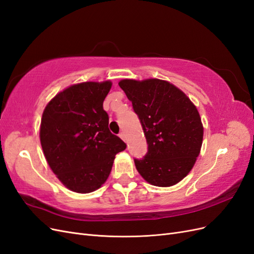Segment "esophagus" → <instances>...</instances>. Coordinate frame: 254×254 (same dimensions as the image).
Returning a JSON list of instances; mask_svg holds the SVG:
<instances>
[{
    "mask_svg": "<svg viewBox=\"0 0 254 254\" xmlns=\"http://www.w3.org/2000/svg\"><path fill=\"white\" fill-rule=\"evenodd\" d=\"M119 135H120V137H121L123 141H126V137H125V133L124 132H121Z\"/></svg>",
    "mask_w": 254,
    "mask_h": 254,
    "instance_id": "esophagus-1",
    "label": "esophagus"
}]
</instances>
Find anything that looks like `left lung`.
Wrapping results in <instances>:
<instances>
[{
	"label": "left lung",
	"mask_w": 254,
	"mask_h": 254,
	"mask_svg": "<svg viewBox=\"0 0 254 254\" xmlns=\"http://www.w3.org/2000/svg\"><path fill=\"white\" fill-rule=\"evenodd\" d=\"M119 86L132 103L148 144L145 157L134 159L137 172L152 186H175L200 152L203 126L196 106L165 80L123 79Z\"/></svg>",
	"instance_id": "left-lung-1"
}]
</instances>
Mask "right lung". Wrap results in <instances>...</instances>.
Wrapping results in <instances>:
<instances>
[{
    "label": "right lung",
    "instance_id": "add662e5",
    "mask_svg": "<svg viewBox=\"0 0 254 254\" xmlns=\"http://www.w3.org/2000/svg\"><path fill=\"white\" fill-rule=\"evenodd\" d=\"M112 82L87 81L64 89L42 114L40 142L53 173L76 193H91L110 175L126 144L108 128L103 103Z\"/></svg>",
    "mask_w": 254,
    "mask_h": 254
}]
</instances>
